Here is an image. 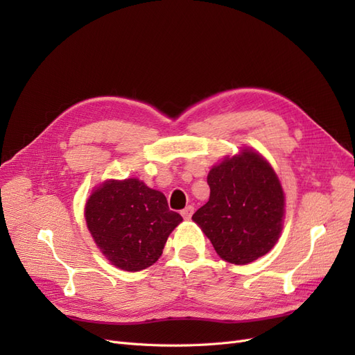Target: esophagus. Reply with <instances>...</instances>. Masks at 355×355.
I'll use <instances>...</instances> for the list:
<instances>
[{
	"mask_svg": "<svg viewBox=\"0 0 355 355\" xmlns=\"http://www.w3.org/2000/svg\"><path fill=\"white\" fill-rule=\"evenodd\" d=\"M180 214H182V216H184V219L189 220V219L192 218V214H194V207H192V206H187L184 210L180 211Z\"/></svg>",
	"mask_w": 355,
	"mask_h": 355,
	"instance_id": "34e87169",
	"label": "esophagus"
}]
</instances>
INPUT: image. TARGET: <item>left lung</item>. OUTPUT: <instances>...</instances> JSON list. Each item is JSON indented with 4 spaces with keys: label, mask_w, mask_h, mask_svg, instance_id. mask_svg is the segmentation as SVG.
<instances>
[{
    "label": "left lung",
    "mask_w": 355,
    "mask_h": 355,
    "mask_svg": "<svg viewBox=\"0 0 355 355\" xmlns=\"http://www.w3.org/2000/svg\"><path fill=\"white\" fill-rule=\"evenodd\" d=\"M210 198L192 220L223 261L245 265L270 252L283 230L284 192L270 163L252 149L209 171Z\"/></svg>",
    "instance_id": "1"
}]
</instances>
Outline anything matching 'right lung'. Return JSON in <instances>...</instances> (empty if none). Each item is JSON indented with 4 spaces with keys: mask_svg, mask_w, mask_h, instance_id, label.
Returning <instances> with one entry per match:
<instances>
[{
    "mask_svg": "<svg viewBox=\"0 0 355 355\" xmlns=\"http://www.w3.org/2000/svg\"><path fill=\"white\" fill-rule=\"evenodd\" d=\"M94 243L123 271H142L158 261L182 216L168 209L163 192L139 179L106 180L85 202Z\"/></svg>",
    "mask_w": 355,
    "mask_h": 355,
    "instance_id": "1",
    "label": "right lung"
}]
</instances>
